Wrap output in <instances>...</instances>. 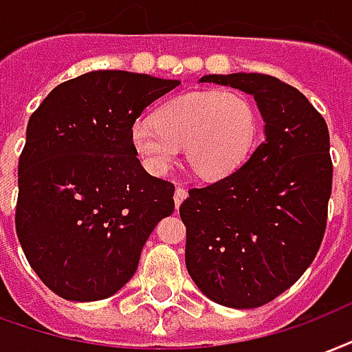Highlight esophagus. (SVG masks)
<instances>
[{
	"label": "esophagus",
	"instance_id": "esophagus-1",
	"mask_svg": "<svg viewBox=\"0 0 352 352\" xmlns=\"http://www.w3.org/2000/svg\"><path fill=\"white\" fill-rule=\"evenodd\" d=\"M186 196H188V192H186V188L184 186H177L175 188V194H173V199H175V207L179 209L181 207V203L186 199Z\"/></svg>",
	"mask_w": 352,
	"mask_h": 352
}]
</instances>
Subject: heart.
Wrapping results in <instances>:
<instances>
[{
  "label": "heart",
  "instance_id": "1",
  "mask_svg": "<svg viewBox=\"0 0 352 352\" xmlns=\"http://www.w3.org/2000/svg\"><path fill=\"white\" fill-rule=\"evenodd\" d=\"M257 111L248 96L235 89L196 91L171 98L155 117L132 124L130 142L153 175H166L181 149L203 179L235 171L254 147Z\"/></svg>",
  "mask_w": 352,
  "mask_h": 352
}]
</instances>
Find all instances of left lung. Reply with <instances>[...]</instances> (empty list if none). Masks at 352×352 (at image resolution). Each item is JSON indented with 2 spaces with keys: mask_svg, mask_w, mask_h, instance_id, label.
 Wrapping results in <instances>:
<instances>
[{
  "mask_svg": "<svg viewBox=\"0 0 352 352\" xmlns=\"http://www.w3.org/2000/svg\"><path fill=\"white\" fill-rule=\"evenodd\" d=\"M256 98L265 140L233 173L181 203L186 269L203 295L228 308H259L287 291L321 248L332 158L329 126L306 96L269 74H209Z\"/></svg>",
  "mask_w": 352,
  "mask_h": 352,
  "instance_id": "1",
  "label": "left lung"
}]
</instances>
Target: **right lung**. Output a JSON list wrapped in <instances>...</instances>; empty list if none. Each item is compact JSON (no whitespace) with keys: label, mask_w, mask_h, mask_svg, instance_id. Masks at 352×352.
<instances>
[{"label":"right lung","mask_w":352,"mask_h":352,"mask_svg":"<svg viewBox=\"0 0 352 352\" xmlns=\"http://www.w3.org/2000/svg\"><path fill=\"white\" fill-rule=\"evenodd\" d=\"M179 83L95 70L57 85L30 117L16 235L31 269L61 298L116 295L156 223L175 209V186L143 169L130 130Z\"/></svg>","instance_id":"obj_1"}]
</instances>
